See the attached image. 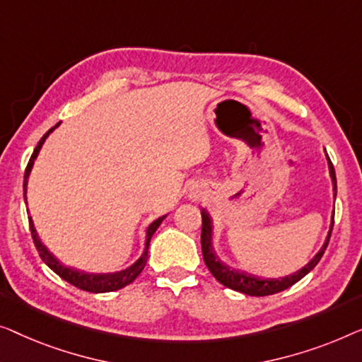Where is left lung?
Masks as SVG:
<instances>
[{"label": "left lung", "mask_w": 362, "mask_h": 362, "mask_svg": "<svg viewBox=\"0 0 362 362\" xmlns=\"http://www.w3.org/2000/svg\"><path fill=\"white\" fill-rule=\"evenodd\" d=\"M325 152H327V151H325ZM327 159H328L329 177H332L333 190H334V197H336L334 167L332 164V160H329L328 154H327ZM333 223H334V211H333V218H332V225H329L328 236H327V239H325L323 246L320 247V251L315 254V257L307 264V266H303L302 269H300V271L290 274V276L282 277V279H261V277L252 276V274H247L244 271H236V269L226 266L225 262H221L220 259L216 257V254H215V251H213V246H211L213 226H211L210 215H208L205 210H202V252H203V261H205L208 271L213 274V277H215L218 282L223 284L228 288L236 290V292L252 295V297H264V295H272V293L282 292V290L292 287L293 284H297L300 279H303L320 262V259H322L325 251H327V246L329 243V236H332Z\"/></svg>", "instance_id": "1"}]
</instances>
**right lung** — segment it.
I'll return each mask as SVG.
<instances>
[{"label":"right lung","instance_id":"add662e5","mask_svg":"<svg viewBox=\"0 0 362 362\" xmlns=\"http://www.w3.org/2000/svg\"><path fill=\"white\" fill-rule=\"evenodd\" d=\"M59 124L60 123H57L52 129H49L47 132H45V134L42 136V139L39 141V144L35 146L33 156H30L29 164L26 167V172H24V200H26L28 179H29L30 170H33L35 157H37L40 147H42V144L45 142V139H47V137H49L50 132H52L55 128H57ZM164 218H165V215L160 216V218H157V220L152 221L151 225H149V228H147V231H146V247H144V252L141 254V257L137 259V261L132 264V266H129L128 269H124V271L110 272V274H91V272H83V271H78V269L64 266V264L60 262L59 259L55 257L54 254L50 252L49 249L44 246L42 243H40L37 233H35L33 218H30V216H29V228H30V234H33L35 249H37L40 259H42V261L47 264V266L52 269V271L57 274L59 277H62L64 281H67L69 284L75 285V287H77V288L86 290V292L103 293V292H115V290L123 288V287H126V285H129L132 281H134L137 276H139V274L142 272V269H144V266H146V262H147V256H149V243H151L152 234H154L157 228L160 226V223L164 221Z\"/></svg>","mask_w":362,"mask_h":362}]
</instances>
